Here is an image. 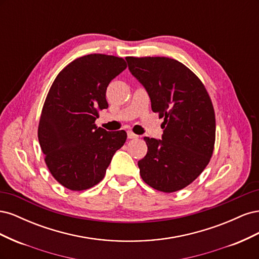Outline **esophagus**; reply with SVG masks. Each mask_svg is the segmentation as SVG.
Listing matches in <instances>:
<instances>
[{
    "label": "esophagus",
    "mask_w": 259,
    "mask_h": 259,
    "mask_svg": "<svg viewBox=\"0 0 259 259\" xmlns=\"http://www.w3.org/2000/svg\"><path fill=\"white\" fill-rule=\"evenodd\" d=\"M127 137H128V139H137L139 136L136 135V134H134V133H133V132L128 131V132H127Z\"/></svg>",
    "instance_id": "1"
}]
</instances>
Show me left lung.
<instances>
[{
    "label": "left lung",
    "mask_w": 259,
    "mask_h": 259,
    "mask_svg": "<svg viewBox=\"0 0 259 259\" xmlns=\"http://www.w3.org/2000/svg\"><path fill=\"white\" fill-rule=\"evenodd\" d=\"M146 89L152 111L163 117L162 139L145 137L148 151L138 167L144 182L163 192L190 185L208 164L215 144L213 104L189 68L167 57H126Z\"/></svg>",
    "instance_id": "left-lung-1"
}]
</instances>
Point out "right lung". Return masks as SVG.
Segmentation results:
<instances>
[{
    "label": "right lung",
    "instance_id": "1",
    "mask_svg": "<svg viewBox=\"0 0 259 259\" xmlns=\"http://www.w3.org/2000/svg\"><path fill=\"white\" fill-rule=\"evenodd\" d=\"M123 58L91 54L76 58L56 76L46 96L37 137L51 174L73 191L103 180L126 132L97 127L99 111L108 108L109 83L126 69Z\"/></svg>",
    "mask_w": 259,
    "mask_h": 259
}]
</instances>
